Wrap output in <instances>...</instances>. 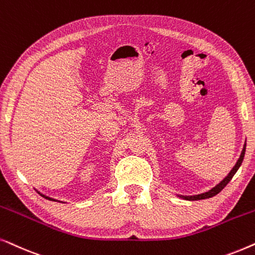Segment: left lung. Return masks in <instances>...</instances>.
I'll use <instances>...</instances> for the list:
<instances>
[{"label":"left lung","instance_id":"1","mask_svg":"<svg viewBox=\"0 0 255 255\" xmlns=\"http://www.w3.org/2000/svg\"><path fill=\"white\" fill-rule=\"evenodd\" d=\"M245 151H246V143L244 144V148H243V151L242 154H240V157L238 158V161H237L236 165L232 168V170L229 172V175L226 176L225 178L223 179L222 182H219L218 184L216 186H213L211 190H209V191L206 192H203V193H199V195H193V196H183V195H177V197L179 198H183L185 199V201H201V199H206V198H211V197L218 195V193L222 191V190L225 188V186L229 184V182L232 179V177L234 175H236V172L238 171V169L240 168V165H242V163L244 161V156H245Z\"/></svg>","mask_w":255,"mask_h":255}]
</instances>
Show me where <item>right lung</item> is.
Returning a JSON list of instances; mask_svg holds the SVG:
<instances>
[{"mask_svg":"<svg viewBox=\"0 0 255 255\" xmlns=\"http://www.w3.org/2000/svg\"><path fill=\"white\" fill-rule=\"evenodd\" d=\"M40 196H43L44 198H46V199H49V201H54V202H59V201H57V199H53V198H51V197H47V196H45V195H43V193H40V192H38ZM60 203H63V202H60Z\"/></svg>","mask_w":255,"mask_h":255,"instance_id":"obj_1","label":"right lung"}]
</instances>
